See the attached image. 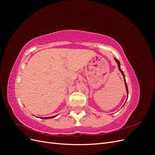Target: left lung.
<instances>
[{
    "label": "left lung",
    "mask_w": 155,
    "mask_h": 155,
    "mask_svg": "<svg viewBox=\"0 0 155 155\" xmlns=\"http://www.w3.org/2000/svg\"><path fill=\"white\" fill-rule=\"evenodd\" d=\"M115 61H116V62L117 63V64H118V69H119V70H120V71L121 72V73L122 74L123 76H124V82H125V88H126V91H127V98H128V88H127V83H126V81H125V75H124V74L123 71H122V70H121V68H120V63L119 62V61H118V60H117V59H116V58H115Z\"/></svg>",
    "instance_id": "obj_1"
}]
</instances>
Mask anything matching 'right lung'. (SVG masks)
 Here are the masks:
<instances>
[{"label": "right lung", "mask_w": 155, "mask_h": 155, "mask_svg": "<svg viewBox=\"0 0 155 155\" xmlns=\"http://www.w3.org/2000/svg\"><path fill=\"white\" fill-rule=\"evenodd\" d=\"M57 116L58 115H55V116H50V117H45V118H43V119H50V118H54Z\"/></svg>", "instance_id": "1"}]
</instances>
